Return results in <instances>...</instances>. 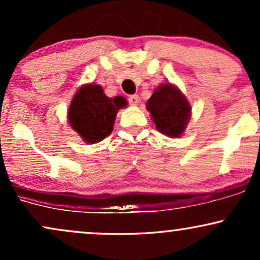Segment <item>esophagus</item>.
I'll use <instances>...</instances> for the list:
<instances>
[{
	"instance_id": "34e87169",
	"label": "esophagus",
	"mask_w": 260,
	"mask_h": 260,
	"mask_svg": "<svg viewBox=\"0 0 260 260\" xmlns=\"http://www.w3.org/2000/svg\"><path fill=\"white\" fill-rule=\"evenodd\" d=\"M128 102H129V104H132V106H137V104L139 103V96H138V94H132V96L128 97Z\"/></svg>"
}]
</instances>
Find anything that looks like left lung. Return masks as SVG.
<instances>
[{"label":"left lung","instance_id":"left-lung-1","mask_svg":"<svg viewBox=\"0 0 260 260\" xmlns=\"http://www.w3.org/2000/svg\"><path fill=\"white\" fill-rule=\"evenodd\" d=\"M146 109L150 111L157 131L167 137L177 138L185 132L192 108L176 86L162 84L147 101Z\"/></svg>","mask_w":260,"mask_h":260}]
</instances>
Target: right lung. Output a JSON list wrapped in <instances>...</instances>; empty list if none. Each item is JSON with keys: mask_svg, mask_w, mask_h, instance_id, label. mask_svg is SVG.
Returning a JSON list of instances; mask_svg holds the SVG:
<instances>
[{"mask_svg": "<svg viewBox=\"0 0 260 260\" xmlns=\"http://www.w3.org/2000/svg\"><path fill=\"white\" fill-rule=\"evenodd\" d=\"M126 106L123 97L109 98L100 85L87 84L74 96L67 119L85 143L96 144L113 132L117 111Z\"/></svg>", "mask_w": 260, "mask_h": 260, "instance_id": "add662e5", "label": "right lung"}]
</instances>
